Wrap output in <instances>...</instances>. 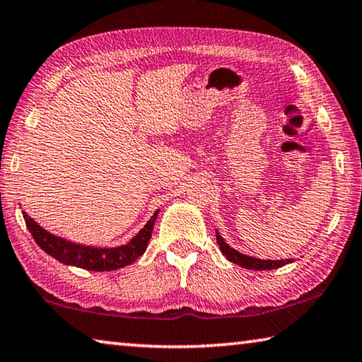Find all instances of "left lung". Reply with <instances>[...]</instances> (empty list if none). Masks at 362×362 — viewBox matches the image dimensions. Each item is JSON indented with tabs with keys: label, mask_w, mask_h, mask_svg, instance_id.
<instances>
[{
	"label": "left lung",
	"mask_w": 362,
	"mask_h": 362,
	"mask_svg": "<svg viewBox=\"0 0 362 362\" xmlns=\"http://www.w3.org/2000/svg\"><path fill=\"white\" fill-rule=\"evenodd\" d=\"M217 233V244L220 250H222V254L228 259L231 263H235V265H240L243 268H247V269H276L287 265V263H292V259H287V260H262V259H255V257H249V255H244L241 252H238L236 249L230 247L228 244L225 243V240L222 236Z\"/></svg>",
	"instance_id": "left-lung-1"
}]
</instances>
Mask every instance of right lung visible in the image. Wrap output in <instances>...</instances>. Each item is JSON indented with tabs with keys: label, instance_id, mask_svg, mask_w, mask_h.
Returning a JSON list of instances; mask_svg holds the SVG:
<instances>
[{
	"label": "right lung",
	"instance_id": "1",
	"mask_svg": "<svg viewBox=\"0 0 362 362\" xmlns=\"http://www.w3.org/2000/svg\"><path fill=\"white\" fill-rule=\"evenodd\" d=\"M158 212L159 209L153 214L144 228L129 243L118 247H94L66 241L64 238H59L46 231L45 228H41L27 212L22 214L23 218H25L27 228L32 233L36 244L56 260L65 263V265L90 269V272H113V269L131 265L145 252L151 238L153 225L156 222Z\"/></svg>",
	"mask_w": 362,
	"mask_h": 362
}]
</instances>
